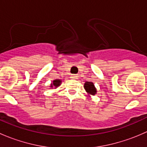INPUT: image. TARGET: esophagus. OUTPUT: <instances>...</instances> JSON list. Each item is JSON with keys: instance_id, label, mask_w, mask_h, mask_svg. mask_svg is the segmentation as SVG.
I'll return each instance as SVG.
<instances>
[{"instance_id": "obj_1", "label": "esophagus", "mask_w": 147, "mask_h": 147, "mask_svg": "<svg viewBox=\"0 0 147 147\" xmlns=\"http://www.w3.org/2000/svg\"><path fill=\"white\" fill-rule=\"evenodd\" d=\"M71 78H73V79H77V78H78V76L77 75H71Z\"/></svg>"}]
</instances>
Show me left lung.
<instances>
[{"instance_id": "8db88e82", "label": "left lung", "mask_w": 147, "mask_h": 147, "mask_svg": "<svg viewBox=\"0 0 147 147\" xmlns=\"http://www.w3.org/2000/svg\"><path fill=\"white\" fill-rule=\"evenodd\" d=\"M84 89H85L86 91H87L89 94L94 95V94H95L96 92H97V90H96V88L94 87L93 82H86L84 83Z\"/></svg>"}]
</instances>
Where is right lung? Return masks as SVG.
<instances>
[{
    "mask_svg": "<svg viewBox=\"0 0 147 147\" xmlns=\"http://www.w3.org/2000/svg\"><path fill=\"white\" fill-rule=\"evenodd\" d=\"M60 82H61V80H56L53 81V84H51V87H53L54 86L55 87H57L60 84Z\"/></svg>",
    "mask_w": 147,
    "mask_h": 147,
    "instance_id": "obj_1",
    "label": "right lung"
}]
</instances>
